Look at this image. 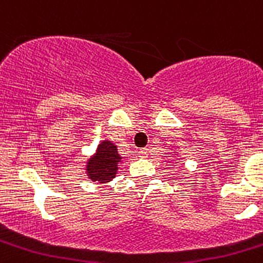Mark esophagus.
Instances as JSON below:
<instances>
[{
	"label": "esophagus",
	"instance_id": "esophagus-1",
	"mask_svg": "<svg viewBox=\"0 0 263 263\" xmlns=\"http://www.w3.org/2000/svg\"><path fill=\"white\" fill-rule=\"evenodd\" d=\"M147 152H149V150H147L146 147H142V149L139 150V154L141 155V157H144V155L147 154Z\"/></svg>",
	"mask_w": 263,
	"mask_h": 263
}]
</instances>
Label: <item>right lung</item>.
Returning a JSON list of instances; mask_svg holds the SVG:
<instances>
[{"label": "right lung", "mask_w": 263, "mask_h": 263, "mask_svg": "<svg viewBox=\"0 0 263 263\" xmlns=\"http://www.w3.org/2000/svg\"><path fill=\"white\" fill-rule=\"evenodd\" d=\"M121 160L117 146L110 141H103L98 147L95 157L90 159L87 164V173L92 181L109 182L116 177L118 163Z\"/></svg>", "instance_id": "right-lung-1"}]
</instances>
